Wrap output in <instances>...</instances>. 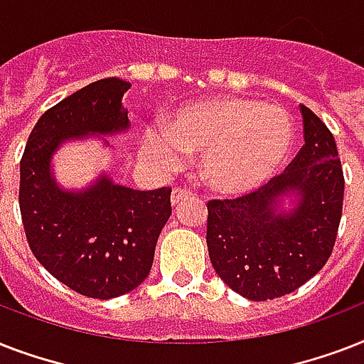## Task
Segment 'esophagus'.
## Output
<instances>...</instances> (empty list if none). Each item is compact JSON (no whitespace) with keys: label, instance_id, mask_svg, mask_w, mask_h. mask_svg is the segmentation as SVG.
Listing matches in <instances>:
<instances>
[{"label":"esophagus","instance_id":"34e87169","mask_svg":"<svg viewBox=\"0 0 364 364\" xmlns=\"http://www.w3.org/2000/svg\"><path fill=\"white\" fill-rule=\"evenodd\" d=\"M191 196H193L191 191H185V188H173V191H171V205L181 204L183 200H188Z\"/></svg>","mask_w":364,"mask_h":364}]
</instances>
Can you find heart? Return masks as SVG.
<instances>
[{"label": "heart", "instance_id": "obj_1", "mask_svg": "<svg viewBox=\"0 0 364 364\" xmlns=\"http://www.w3.org/2000/svg\"><path fill=\"white\" fill-rule=\"evenodd\" d=\"M294 126L277 105L245 96H219L187 104L162 122V132H145L143 151L168 166L183 154H199L202 181L225 196L253 193L287 162Z\"/></svg>", "mask_w": 364, "mask_h": 364}]
</instances>
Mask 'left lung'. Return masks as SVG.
Wrapping results in <instances>:
<instances>
[{"instance_id":"obj_1","label":"left lung","mask_w":364,"mask_h":364,"mask_svg":"<svg viewBox=\"0 0 364 364\" xmlns=\"http://www.w3.org/2000/svg\"><path fill=\"white\" fill-rule=\"evenodd\" d=\"M304 147L282 176L236 200L208 202V251L217 276L243 299L296 291L333 253L344 171L333 134L306 105Z\"/></svg>"}]
</instances>
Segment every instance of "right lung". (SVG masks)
Here are the masks:
<instances>
[{"label": "right lung", "instance_id": "add662e5", "mask_svg": "<svg viewBox=\"0 0 364 364\" xmlns=\"http://www.w3.org/2000/svg\"><path fill=\"white\" fill-rule=\"evenodd\" d=\"M130 82H90L50 107L33 126L20 160V213L31 253L58 282L90 299H117L145 282L160 230L171 215V188L136 191L102 171L82 188L56 181L53 160L73 141L130 128L122 96Z\"/></svg>", "mask_w": 364, "mask_h": 364}]
</instances>
